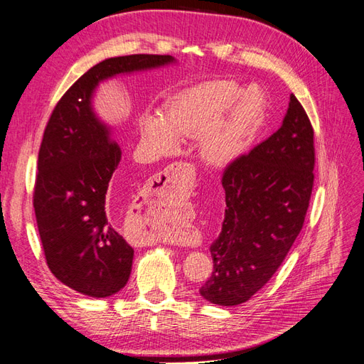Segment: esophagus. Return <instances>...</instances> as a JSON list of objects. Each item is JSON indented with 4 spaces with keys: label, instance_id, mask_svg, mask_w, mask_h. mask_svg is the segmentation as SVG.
I'll list each match as a JSON object with an SVG mask.
<instances>
[{
    "label": "esophagus",
    "instance_id": "1",
    "mask_svg": "<svg viewBox=\"0 0 364 364\" xmlns=\"http://www.w3.org/2000/svg\"><path fill=\"white\" fill-rule=\"evenodd\" d=\"M196 173L193 165L190 164H183V162H176L171 164L170 167L165 168L164 171L158 173L155 178L151 181L153 186V193L155 194H162V196H168V194H185L191 188V185L194 182ZM164 243H176V245H191V240L186 237H164L159 238Z\"/></svg>",
    "mask_w": 364,
    "mask_h": 364
}]
</instances>
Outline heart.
<instances>
[{"mask_svg":"<svg viewBox=\"0 0 364 364\" xmlns=\"http://www.w3.org/2000/svg\"><path fill=\"white\" fill-rule=\"evenodd\" d=\"M267 117L266 95L258 86L214 80L185 90L159 112H144L139 134L153 155H171L179 138L200 139L209 165H226L245 156Z\"/></svg>","mask_w":364,"mask_h":364,"instance_id":"heart-1","label":"heart"}]
</instances>
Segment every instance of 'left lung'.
<instances>
[{
	"label": "left lung",
	"instance_id": "1",
	"mask_svg": "<svg viewBox=\"0 0 364 364\" xmlns=\"http://www.w3.org/2000/svg\"><path fill=\"white\" fill-rule=\"evenodd\" d=\"M314 132L291 94L281 127L229 164L222 232L211 245L214 272L199 290L206 301L240 305L259 291L299 235L314 181Z\"/></svg>",
	"mask_w": 364,
	"mask_h": 364
}]
</instances>
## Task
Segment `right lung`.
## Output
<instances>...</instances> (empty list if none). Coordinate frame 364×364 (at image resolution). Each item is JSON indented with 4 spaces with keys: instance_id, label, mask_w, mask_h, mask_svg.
<instances>
[{
    "instance_id": "obj_1",
    "label": "right lung",
    "mask_w": 364,
    "mask_h": 364,
    "mask_svg": "<svg viewBox=\"0 0 364 364\" xmlns=\"http://www.w3.org/2000/svg\"><path fill=\"white\" fill-rule=\"evenodd\" d=\"M176 62L159 54L105 59L63 94L43 132L33 194L39 237L51 273L82 294L118 293L134 261V249L115 228L107 196L121 149L112 127L94 111V94L112 77Z\"/></svg>"
}]
</instances>
